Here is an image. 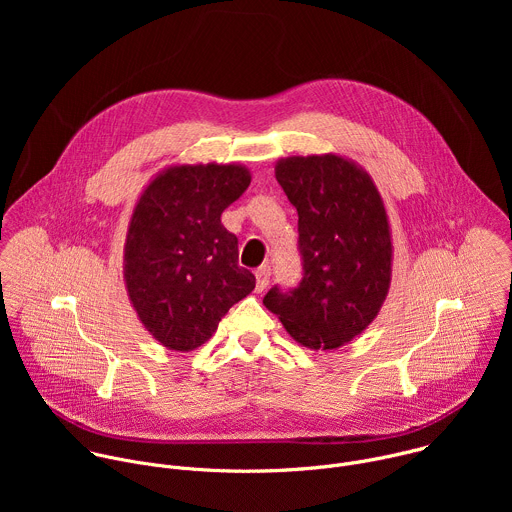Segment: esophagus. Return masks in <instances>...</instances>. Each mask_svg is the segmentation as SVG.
<instances>
[{
	"instance_id": "1",
	"label": "esophagus",
	"mask_w": 512,
	"mask_h": 512,
	"mask_svg": "<svg viewBox=\"0 0 512 512\" xmlns=\"http://www.w3.org/2000/svg\"><path fill=\"white\" fill-rule=\"evenodd\" d=\"M269 277H271L269 265H261V267L255 271V279H257L255 289H257V291H263V289L269 285Z\"/></svg>"
}]
</instances>
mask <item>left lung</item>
Instances as JSON below:
<instances>
[{
  "label": "left lung",
  "mask_w": 512,
  "mask_h": 512,
  "mask_svg": "<svg viewBox=\"0 0 512 512\" xmlns=\"http://www.w3.org/2000/svg\"><path fill=\"white\" fill-rule=\"evenodd\" d=\"M275 178L298 210L304 277L291 291L271 287L263 306L312 350H336L377 318L389 294L393 239L385 202L356 162L289 156Z\"/></svg>",
  "instance_id": "left-lung-1"
}]
</instances>
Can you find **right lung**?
Listing matches in <instances>:
<instances>
[{
	"mask_svg": "<svg viewBox=\"0 0 512 512\" xmlns=\"http://www.w3.org/2000/svg\"><path fill=\"white\" fill-rule=\"evenodd\" d=\"M249 184V168L235 162L174 164L139 194L123 245V279L139 322L162 346L198 348L255 289V275L239 267L237 237L221 223Z\"/></svg>",
	"mask_w": 512,
	"mask_h": 512,
	"instance_id": "obj_1",
	"label": "right lung"
}]
</instances>
